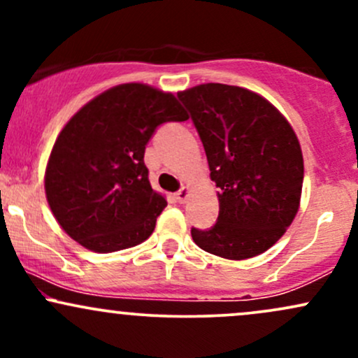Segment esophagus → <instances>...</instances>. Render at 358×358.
I'll return each instance as SVG.
<instances>
[{
    "instance_id": "34e87169",
    "label": "esophagus",
    "mask_w": 358,
    "mask_h": 358,
    "mask_svg": "<svg viewBox=\"0 0 358 358\" xmlns=\"http://www.w3.org/2000/svg\"><path fill=\"white\" fill-rule=\"evenodd\" d=\"M188 196H190V188H188V187H183L182 190H178V192L175 193V199L178 200L180 203H185V202H187Z\"/></svg>"
}]
</instances>
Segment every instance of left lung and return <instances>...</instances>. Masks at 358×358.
Listing matches in <instances>:
<instances>
[{"label": "left lung", "mask_w": 358, "mask_h": 358, "mask_svg": "<svg viewBox=\"0 0 358 358\" xmlns=\"http://www.w3.org/2000/svg\"><path fill=\"white\" fill-rule=\"evenodd\" d=\"M207 155L220 192L219 219L208 231L192 229L200 249L242 261L266 252L296 217L303 153L287 119L252 90L200 84L178 92Z\"/></svg>", "instance_id": "obj_1"}]
</instances>
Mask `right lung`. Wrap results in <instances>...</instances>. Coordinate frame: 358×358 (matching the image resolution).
Returning a JSON list of instances; mask_svg holds the SVG:
<instances>
[{
	"label": "right lung",
	"instance_id": "right-lung-1",
	"mask_svg": "<svg viewBox=\"0 0 358 358\" xmlns=\"http://www.w3.org/2000/svg\"><path fill=\"white\" fill-rule=\"evenodd\" d=\"M188 114L171 92L131 82L82 106L64 126L45 170V195L67 236L108 254L145 242L166 200L148 180L155 129Z\"/></svg>",
	"mask_w": 358,
	"mask_h": 358
}]
</instances>
